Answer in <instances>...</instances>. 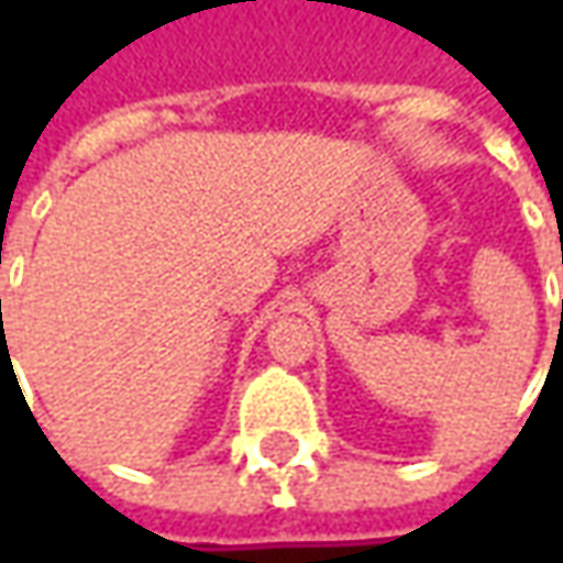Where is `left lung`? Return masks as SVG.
<instances>
[{"label":"left lung","mask_w":563,"mask_h":563,"mask_svg":"<svg viewBox=\"0 0 563 563\" xmlns=\"http://www.w3.org/2000/svg\"><path fill=\"white\" fill-rule=\"evenodd\" d=\"M561 263H563V250H561ZM561 325H563V300H561Z\"/></svg>","instance_id":"1"}]
</instances>
